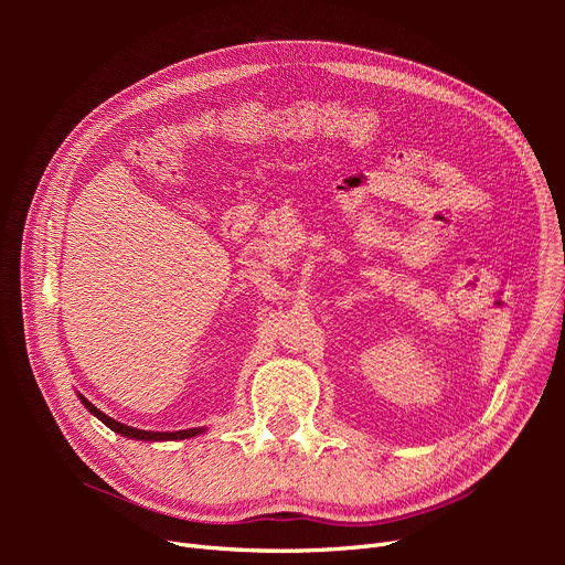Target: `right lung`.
Here are the masks:
<instances>
[{"label": "right lung", "instance_id": "1", "mask_svg": "<svg viewBox=\"0 0 565 565\" xmlns=\"http://www.w3.org/2000/svg\"><path fill=\"white\" fill-rule=\"evenodd\" d=\"M79 398H82L84 407H87L92 415H96L100 422H104V424L108 426V429H113V431H117V434H122V436H127V438H136V440H181V438H193V436L202 434V429H183V431H172V434H169V431H141V429H134V426L119 424V422H115L113 417L104 415L98 407H94L84 396H79Z\"/></svg>", "mask_w": 565, "mask_h": 565}]
</instances>
